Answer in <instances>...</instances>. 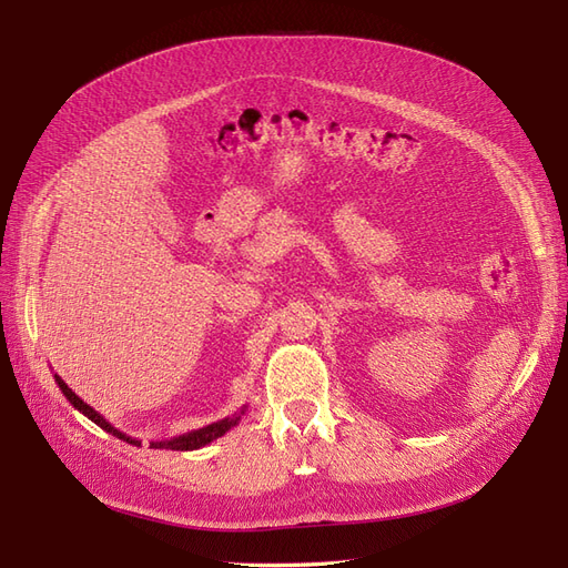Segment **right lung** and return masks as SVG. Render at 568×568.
<instances>
[{"label": "right lung", "mask_w": 568, "mask_h": 568, "mask_svg": "<svg viewBox=\"0 0 568 568\" xmlns=\"http://www.w3.org/2000/svg\"><path fill=\"white\" fill-rule=\"evenodd\" d=\"M54 382L59 384L61 393L65 395V400L71 403L78 412H82L84 417L92 419L97 426H101V428H104V432L113 434L115 438L125 440V443H130V445H136V448H140V445H142L140 438H132V436H128L125 432H120V428H115L104 415H99V412H97L94 407H90L88 403H84V400L80 398V395H75V390L68 388V384L61 379L59 374H54ZM244 415H246V405H244L242 409H239V412H234L232 417L213 422V424H209V426H201V428H196V432H186V434H180V436H173V438H163V440H151L149 448H153V450H199V448H205V445H209V443L217 440L220 436H225L232 426H236L239 422H242Z\"/></svg>", "instance_id": "1"}]
</instances>
